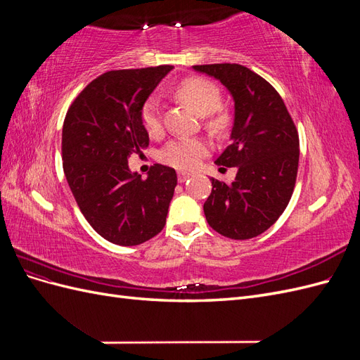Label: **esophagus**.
I'll return each mask as SVG.
<instances>
[{
    "instance_id": "esophagus-1",
    "label": "esophagus",
    "mask_w": 360,
    "mask_h": 360,
    "mask_svg": "<svg viewBox=\"0 0 360 360\" xmlns=\"http://www.w3.org/2000/svg\"><path fill=\"white\" fill-rule=\"evenodd\" d=\"M177 177H179V181H180V183H184V181H186V180L191 177V174H189V172H183V171H180Z\"/></svg>"
}]
</instances>
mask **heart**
<instances>
[{"label": "heart", "mask_w": 360, "mask_h": 360, "mask_svg": "<svg viewBox=\"0 0 360 360\" xmlns=\"http://www.w3.org/2000/svg\"><path fill=\"white\" fill-rule=\"evenodd\" d=\"M176 94L180 101L201 117L210 115L217 111L221 106L222 96L217 86L202 78H189L180 82L176 89ZM141 122L150 135H158L162 129L160 105L158 99L151 97L141 111ZM224 120H216L213 126L221 127ZM209 153V146L204 141L195 138L174 139L168 143L160 151V159L168 165L179 169H193L201 162L204 156Z\"/></svg>", "instance_id": "heart-1"}]
</instances>
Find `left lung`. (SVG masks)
<instances>
[{"instance_id":"obj_1","label":"left lung","mask_w":360,"mask_h":360,"mask_svg":"<svg viewBox=\"0 0 360 360\" xmlns=\"http://www.w3.org/2000/svg\"><path fill=\"white\" fill-rule=\"evenodd\" d=\"M193 70L219 81L234 101L231 144L216 159L236 167L231 184L216 179L204 202L209 225L246 240L264 233L285 210L299 167V135L284 101L264 78L240 64H202Z\"/></svg>"}]
</instances>
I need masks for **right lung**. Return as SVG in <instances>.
<instances>
[{"label": "right lung", "instance_id": "add662e5", "mask_svg": "<svg viewBox=\"0 0 360 360\" xmlns=\"http://www.w3.org/2000/svg\"><path fill=\"white\" fill-rule=\"evenodd\" d=\"M171 69L106 72L85 86L64 118V176L85 219L115 245L144 243L167 222L176 171L155 163L143 180L127 160L148 146L141 111Z\"/></svg>", "mask_w": 360, "mask_h": 360}]
</instances>
